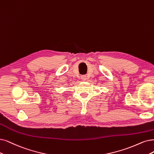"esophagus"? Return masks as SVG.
<instances>
[{"instance_id":"obj_1","label":"esophagus","mask_w":154,"mask_h":154,"mask_svg":"<svg viewBox=\"0 0 154 154\" xmlns=\"http://www.w3.org/2000/svg\"><path fill=\"white\" fill-rule=\"evenodd\" d=\"M81 79H82V81H86L87 76H86V75H82V76H81Z\"/></svg>"}]
</instances>
